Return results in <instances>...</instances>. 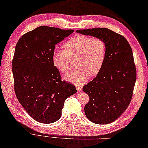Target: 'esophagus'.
<instances>
[{"mask_svg": "<svg viewBox=\"0 0 148 148\" xmlns=\"http://www.w3.org/2000/svg\"><path fill=\"white\" fill-rule=\"evenodd\" d=\"M82 87L81 86H77V93H79V92H80V91H82Z\"/></svg>", "mask_w": 148, "mask_h": 148, "instance_id": "34e87169", "label": "esophagus"}]
</instances>
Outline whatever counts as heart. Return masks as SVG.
I'll list each match as a JSON object with an SVG mask.
<instances>
[{
	"mask_svg": "<svg viewBox=\"0 0 148 148\" xmlns=\"http://www.w3.org/2000/svg\"><path fill=\"white\" fill-rule=\"evenodd\" d=\"M65 49H55L53 62L62 72L70 68L71 58L76 59L77 69L69 72L65 78L75 84H83L92 75L99 73L104 64L106 55V44L100 37L77 35L68 40Z\"/></svg>",
	"mask_w": 148,
	"mask_h": 148,
	"instance_id": "b5f03b06",
	"label": "heart"
}]
</instances>
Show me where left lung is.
<instances>
[{
  "mask_svg": "<svg viewBox=\"0 0 148 148\" xmlns=\"http://www.w3.org/2000/svg\"><path fill=\"white\" fill-rule=\"evenodd\" d=\"M82 35L102 38L106 55L96 77L84 86L90 98L85 115L98 124L116 121L130 104L136 79L132 49L123 36L104 27L77 30Z\"/></svg>",
  "mask_w": 148,
  "mask_h": 148,
  "instance_id": "8db88e82",
  "label": "left lung"
}]
</instances>
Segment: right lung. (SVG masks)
I'll list each match as a JSON object with an SVG mask.
<instances>
[{
	"label": "right lung",
	"mask_w": 148,
	"mask_h": 148,
	"mask_svg": "<svg viewBox=\"0 0 148 148\" xmlns=\"http://www.w3.org/2000/svg\"><path fill=\"white\" fill-rule=\"evenodd\" d=\"M73 32L40 26L22 35L15 46L12 71L16 98L41 123L58 121L66 99L77 93L74 85L62 80L53 58L56 44Z\"/></svg>",
	"instance_id": "add662e5"
}]
</instances>
